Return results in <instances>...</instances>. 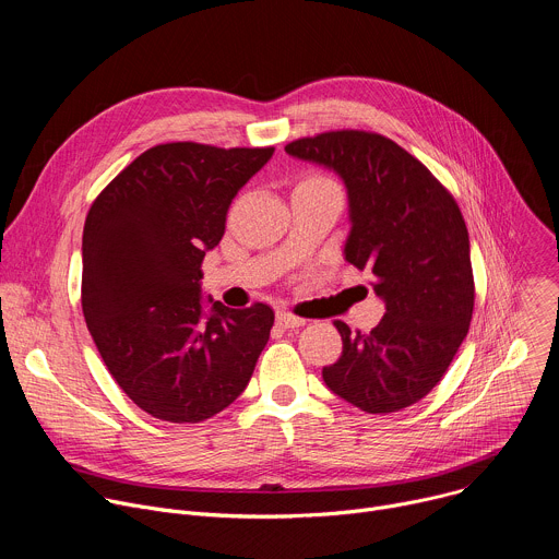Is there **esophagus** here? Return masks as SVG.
<instances>
[{
	"label": "esophagus",
	"instance_id": "1",
	"mask_svg": "<svg viewBox=\"0 0 559 559\" xmlns=\"http://www.w3.org/2000/svg\"><path fill=\"white\" fill-rule=\"evenodd\" d=\"M276 325H278V328H283V330L302 328V325H305V318L294 316V313H289V311L281 309V311H276Z\"/></svg>",
	"mask_w": 559,
	"mask_h": 559
}]
</instances>
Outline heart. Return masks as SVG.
<instances>
[{
    "mask_svg": "<svg viewBox=\"0 0 559 559\" xmlns=\"http://www.w3.org/2000/svg\"><path fill=\"white\" fill-rule=\"evenodd\" d=\"M311 179H318V177H311Z\"/></svg>",
    "mask_w": 559,
    "mask_h": 559,
    "instance_id": "heart-1",
    "label": "heart"
}]
</instances>
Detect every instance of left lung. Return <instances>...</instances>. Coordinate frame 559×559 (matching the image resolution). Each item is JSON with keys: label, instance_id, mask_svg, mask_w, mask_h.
<instances>
[{"label": "left lung", "instance_id": "8db88e82", "mask_svg": "<svg viewBox=\"0 0 559 559\" xmlns=\"http://www.w3.org/2000/svg\"><path fill=\"white\" fill-rule=\"evenodd\" d=\"M285 152L345 181V259L371 272L386 309L369 334L334 321L343 354L323 369L325 384L367 414L416 405L442 380L473 316L468 231L455 199L416 156L378 132L302 136Z\"/></svg>", "mask_w": 559, "mask_h": 559}]
</instances>
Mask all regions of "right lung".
Here are the masks:
<instances>
[{
	"instance_id": "add662e5",
	"label": "right lung",
	"mask_w": 559,
	"mask_h": 559,
	"mask_svg": "<svg viewBox=\"0 0 559 559\" xmlns=\"http://www.w3.org/2000/svg\"><path fill=\"white\" fill-rule=\"evenodd\" d=\"M274 147L162 143L95 199L84 225L82 307L117 384L145 414L201 423L248 386L270 341L263 302L201 298V263L225 231L231 199Z\"/></svg>"
}]
</instances>
